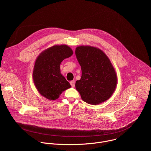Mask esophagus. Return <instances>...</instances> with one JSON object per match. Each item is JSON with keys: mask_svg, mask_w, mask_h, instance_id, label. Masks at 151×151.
Instances as JSON below:
<instances>
[{"mask_svg": "<svg viewBox=\"0 0 151 151\" xmlns=\"http://www.w3.org/2000/svg\"><path fill=\"white\" fill-rule=\"evenodd\" d=\"M70 83L71 85V86L72 87H75V81H72L70 82Z\"/></svg>", "mask_w": 151, "mask_h": 151, "instance_id": "obj_1", "label": "esophagus"}]
</instances>
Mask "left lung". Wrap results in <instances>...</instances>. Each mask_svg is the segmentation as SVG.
Returning a JSON list of instances; mask_svg holds the SVG:
<instances>
[{
  "instance_id": "1",
  "label": "left lung",
  "mask_w": 151,
  "mask_h": 151,
  "mask_svg": "<svg viewBox=\"0 0 151 151\" xmlns=\"http://www.w3.org/2000/svg\"><path fill=\"white\" fill-rule=\"evenodd\" d=\"M75 55L82 70L75 87L82 100L99 104L108 100L117 85L116 73L109 58L100 49L88 45L76 47Z\"/></svg>"
}]
</instances>
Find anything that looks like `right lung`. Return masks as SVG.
<instances>
[{
  "instance_id": "obj_1",
  "label": "right lung",
  "mask_w": 151,
  "mask_h": 151,
  "mask_svg": "<svg viewBox=\"0 0 151 151\" xmlns=\"http://www.w3.org/2000/svg\"><path fill=\"white\" fill-rule=\"evenodd\" d=\"M73 52L66 45H55L43 51L36 58L33 81L40 94L49 100H55L71 85L61 73L60 64Z\"/></svg>"
}]
</instances>
